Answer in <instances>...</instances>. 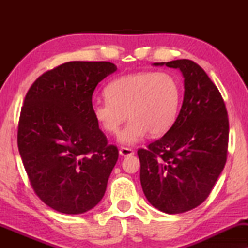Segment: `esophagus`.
<instances>
[{
	"label": "esophagus",
	"mask_w": 248,
	"mask_h": 248,
	"mask_svg": "<svg viewBox=\"0 0 248 248\" xmlns=\"http://www.w3.org/2000/svg\"><path fill=\"white\" fill-rule=\"evenodd\" d=\"M120 155H123V157H127V155H134V151L132 150L130 148H125V147H122L120 149Z\"/></svg>",
	"instance_id": "obj_1"
}]
</instances>
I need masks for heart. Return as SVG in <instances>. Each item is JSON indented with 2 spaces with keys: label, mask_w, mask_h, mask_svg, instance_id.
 Returning a JSON list of instances; mask_svg holds the SVG:
<instances>
[{
  "label": "heart",
  "mask_w": 248,
  "mask_h": 248,
  "mask_svg": "<svg viewBox=\"0 0 248 248\" xmlns=\"http://www.w3.org/2000/svg\"><path fill=\"white\" fill-rule=\"evenodd\" d=\"M107 99L94 101L93 116L104 131L117 134L124 145H134L150 133L165 134L177 118L182 100L178 79L168 72H138L122 76L105 89Z\"/></svg>",
  "instance_id": "obj_1"
}]
</instances>
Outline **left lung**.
<instances>
[{
    "label": "left lung",
    "mask_w": 248,
    "mask_h": 248,
    "mask_svg": "<svg viewBox=\"0 0 248 248\" xmlns=\"http://www.w3.org/2000/svg\"><path fill=\"white\" fill-rule=\"evenodd\" d=\"M154 65L181 71L184 99L167 133L138 151L140 181L155 209L176 215L201 204L221 174L228 148V114L218 88L193 61Z\"/></svg>",
    "instance_id": "1"
}]
</instances>
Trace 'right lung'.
<instances>
[{"instance_id":"right-lung-1","label":"right lung","mask_w":248,"mask_h":248,"mask_svg":"<svg viewBox=\"0 0 248 248\" xmlns=\"http://www.w3.org/2000/svg\"><path fill=\"white\" fill-rule=\"evenodd\" d=\"M117 70L110 62L64 63L44 73L26 94L18 147L33 191L56 211L80 215L106 192L118 159L93 116L97 84Z\"/></svg>"}]
</instances>
